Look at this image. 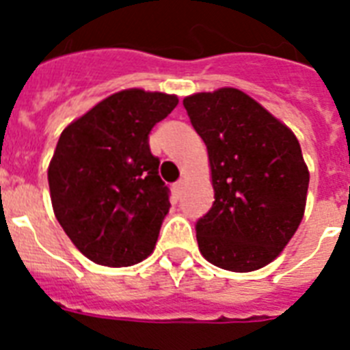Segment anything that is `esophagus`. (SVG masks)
Segmentation results:
<instances>
[{
    "label": "esophagus",
    "mask_w": 350,
    "mask_h": 350,
    "mask_svg": "<svg viewBox=\"0 0 350 350\" xmlns=\"http://www.w3.org/2000/svg\"><path fill=\"white\" fill-rule=\"evenodd\" d=\"M183 185H185V180H183V178H181L180 181H176V183H174V191H176V194H180L181 189H183Z\"/></svg>",
    "instance_id": "obj_1"
}]
</instances>
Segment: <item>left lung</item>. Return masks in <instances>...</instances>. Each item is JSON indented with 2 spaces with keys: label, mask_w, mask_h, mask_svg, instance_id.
Returning a JSON list of instances; mask_svg holds the SVG:
<instances>
[{
  "label": "left lung",
  "mask_w": 350,
  "mask_h": 350,
  "mask_svg": "<svg viewBox=\"0 0 350 350\" xmlns=\"http://www.w3.org/2000/svg\"><path fill=\"white\" fill-rule=\"evenodd\" d=\"M208 150L214 203L196 225L213 265L250 272L287 247L305 214L309 167L298 137L249 94L232 87L183 100Z\"/></svg>",
  "instance_id": "1"
}]
</instances>
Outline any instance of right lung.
<instances>
[{
	"label": "right lung",
	"instance_id": "add662e5",
	"mask_svg": "<svg viewBox=\"0 0 350 350\" xmlns=\"http://www.w3.org/2000/svg\"><path fill=\"white\" fill-rule=\"evenodd\" d=\"M178 96L125 89L63 129L49 163L57 221L76 249L105 267H131L152 254L169 189L148 132L178 105Z\"/></svg>",
	"mask_w": 350,
	"mask_h": 350
}]
</instances>
